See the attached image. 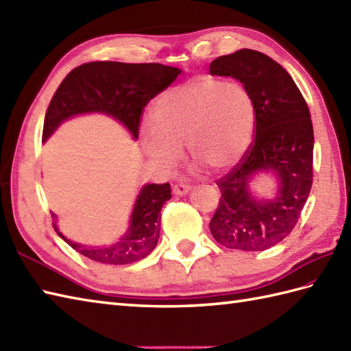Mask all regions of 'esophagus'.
Masks as SVG:
<instances>
[{
  "label": "esophagus",
  "mask_w": 351,
  "mask_h": 351,
  "mask_svg": "<svg viewBox=\"0 0 351 351\" xmlns=\"http://www.w3.org/2000/svg\"><path fill=\"white\" fill-rule=\"evenodd\" d=\"M190 191V185L187 184V182H176L175 185H173V193L176 196H184V195H187V193Z\"/></svg>",
  "instance_id": "34e87169"
}]
</instances>
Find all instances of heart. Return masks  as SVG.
Wrapping results in <instances>:
<instances>
[{"label": "heart", "mask_w": 351, "mask_h": 351, "mask_svg": "<svg viewBox=\"0 0 351 351\" xmlns=\"http://www.w3.org/2000/svg\"><path fill=\"white\" fill-rule=\"evenodd\" d=\"M256 108L240 83L197 77L162 92L154 104V122L141 125L146 154L164 167L181 158L187 146L193 160L217 170L229 169L250 147Z\"/></svg>", "instance_id": "heart-1"}]
</instances>
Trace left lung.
<instances>
[{
  "label": "left lung",
  "instance_id": "left-lung-1",
  "mask_svg": "<svg viewBox=\"0 0 351 351\" xmlns=\"http://www.w3.org/2000/svg\"><path fill=\"white\" fill-rule=\"evenodd\" d=\"M210 73L240 81L256 108L255 138L241 161L217 181L221 197L210 230L228 249H270L294 229L311 193L314 128L308 104L289 73L259 51L215 58ZM263 171L278 176L274 199L259 201L248 189L251 178Z\"/></svg>",
  "mask_w": 351,
  "mask_h": 351
}]
</instances>
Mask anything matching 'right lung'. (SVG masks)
Returning <instances> with one entry per match:
<instances>
[{"instance_id":"add662e5","label":"right lung","mask_w":351,"mask_h":351,"mask_svg":"<svg viewBox=\"0 0 351 351\" xmlns=\"http://www.w3.org/2000/svg\"><path fill=\"white\" fill-rule=\"evenodd\" d=\"M181 69L160 63L92 62L71 71L52 96L45 114L42 141L66 119L84 113H102L126 126L134 140L138 137L141 111L147 102L167 88ZM171 197L170 184H146L140 190L131 214L130 228L111 245L72 243L52 223L57 234L72 249L96 263L123 265L146 258L160 237L161 208ZM52 214V213H51ZM56 220V214H52Z\"/></svg>"}]
</instances>
